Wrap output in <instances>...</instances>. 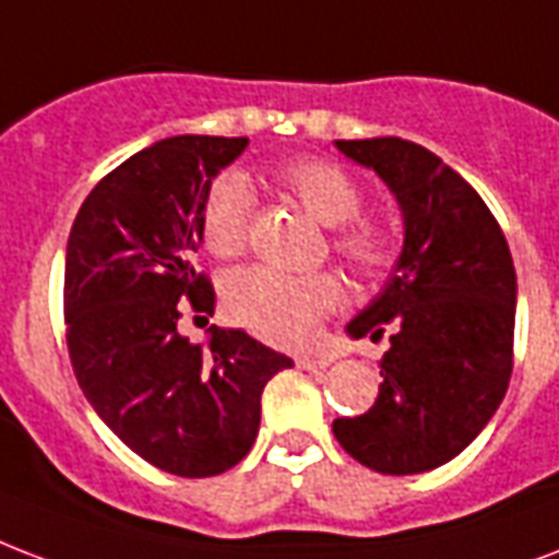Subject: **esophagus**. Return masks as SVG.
I'll list each match as a JSON object with an SVG mask.
<instances>
[{
  "mask_svg": "<svg viewBox=\"0 0 559 559\" xmlns=\"http://www.w3.org/2000/svg\"><path fill=\"white\" fill-rule=\"evenodd\" d=\"M296 364L301 369H328V366L334 364V355H301L296 357Z\"/></svg>",
  "mask_w": 559,
  "mask_h": 559,
  "instance_id": "esophagus-1",
  "label": "esophagus"
}]
</instances>
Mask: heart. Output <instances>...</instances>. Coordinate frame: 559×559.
<instances>
[{"instance_id":"b5f03b06","label":"heart","mask_w":559,"mask_h":559,"mask_svg":"<svg viewBox=\"0 0 559 559\" xmlns=\"http://www.w3.org/2000/svg\"><path fill=\"white\" fill-rule=\"evenodd\" d=\"M272 185L296 199L322 225L334 228L331 246L364 278L393 270V237L381 225L357 219L364 211V187L328 157H298L272 173ZM254 199L246 181L219 176L204 190L199 234L216 258H237L249 246ZM231 317L263 340L296 346L305 343L322 317L343 305V284L331 272L287 275L275 270H242L225 284Z\"/></svg>"}]
</instances>
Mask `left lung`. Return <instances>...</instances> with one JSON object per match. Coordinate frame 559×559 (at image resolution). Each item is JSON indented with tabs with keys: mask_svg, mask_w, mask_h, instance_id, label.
I'll use <instances>...</instances> for the list:
<instances>
[{
	"mask_svg": "<svg viewBox=\"0 0 559 559\" xmlns=\"http://www.w3.org/2000/svg\"><path fill=\"white\" fill-rule=\"evenodd\" d=\"M374 169L404 216V246L386 287L348 322L381 340L378 399L334 419V437L381 475H416L457 457L504 399L513 372L516 270L501 225L472 187L419 143L336 140Z\"/></svg>",
	"mask_w": 559,
	"mask_h": 559,
	"instance_id": "obj_1",
	"label": "left lung"
}]
</instances>
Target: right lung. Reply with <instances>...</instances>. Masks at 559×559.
<instances>
[{
	"label": "right lung",
	"instance_id": "add662e5",
	"mask_svg": "<svg viewBox=\"0 0 559 559\" xmlns=\"http://www.w3.org/2000/svg\"><path fill=\"white\" fill-rule=\"evenodd\" d=\"M249 138L181 134L131 155L93 187L72 223L63 270L67 346L79 386L128 449L181 478L237 466L261 428V395L293 360L237 328L190 343L187 308L213 317L193 270L213 176Z\"/></svg>",
	"mask_w": 559,
	"mask_h": 559
}]
</instances>
